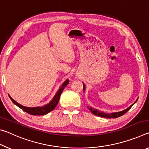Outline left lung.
<instances>
[{"label": "left lung", "mask_w": 149, "mask_h": 149, "mask_svg": "<svg viewBox=\"0 0 149 149\" xmlns=\"http://www.w3.org/2000/svg\"><path fill=\"white\" fill-rule=\"evenodd\" d=\"M84 89H85V85H84ZM136 101H137V100H136ZM136 101H135V102H136ZM135 103H134V104H135ZM134 104H133L132 106H130L129 108H127V109L123 110V111H122V112L111 113V114H107V113L100 112V111H99L98 110L94 109V108H93L91 107H88V108H89V110H91V112L93 114L97 115V116H100V117H102V118H118L120 116H122V115L125 114V113L127 112V111L132 107V106Z\"/></svg>", "instance_id": "8db88e82"}]
</instances>
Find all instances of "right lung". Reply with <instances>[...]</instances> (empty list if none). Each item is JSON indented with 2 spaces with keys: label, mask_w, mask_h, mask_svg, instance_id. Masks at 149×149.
Returning <instances> with one entry per match:
<instances>
[{
  "label": "right lung",
  "mask_w": 149,
  "mask_h": 149,
  "mask_svg": "<svg viewBox=\"0 0 149 149\" xmlns=\"http://www.w3.org/2000/svg\"><path fill=\"white\" fill-rule=\"evenodd\" d=\"M69 81L66 80L62 84V87L60 88V89L58 91V92L56 93V95L54 96L53 99H52L51 101H50L49 104H47V105H45L43 107H35V108H29V107H24L21 104H19V103H17L16 101L12 99L10 96H9V97L10 98V99L12 102H13L19 108H21L22 110L25 111V112L28 113L29 114L31 115H34V116H37V115H45L47 114V113L50 112V111L53 110L55 108H56V105L58 104V102L59 101L60 95H61L62 93L64 90V88L67 86L68 84Z\"/></svg>",
  "instance_id": "1"
}]
</instances>
